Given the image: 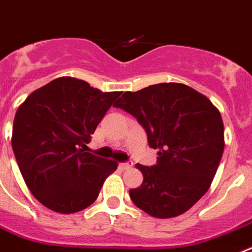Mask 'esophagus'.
<instances>
[{"label":"esophagus","instance_id":"obj_1","mask_svg":"<svg viewBox=\"0 0 252 252\" xmlns=\"http://www.w3.org/2000/svg\"><path fill=\"white\" fill-rule=\"evenodd\" d=\"M120 168H123V170H128V168H130L133 166L132 162H123V163H120Z\"/></svg>","mask_w":252,"mask_h":252}]
</instances>
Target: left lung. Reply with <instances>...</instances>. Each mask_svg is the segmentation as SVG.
<instances>
[{"instance_id": "8db88e82", "label": "left lung", "mask_w": 252, "mask_h": 252, "mask_svg": "<svg viewBox=\"0 0 252 252\" xmlns=\"http://www.w3.org/2000/svg\"><path fill=\"white\" fill-rule=\"evenodd\" d=\"M132 114L158 150L157 165L135 167L143 183L129 190L135 207L156 218L189 211L211 187L224 150L220 113L207 96L178 82L126 91L114 104Z\"/></svg>"}]
</instances>
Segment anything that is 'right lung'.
Instances as JSON below:
<instances>
[{
	"mask_svg": "<svg viewBox=\"0 0 252 252\" xmlns=\"http://www.w3.org/2000/svg\"><path fill=\"white\" fill-rule=\"evenodd\" d=\"M120 94L60 77L32 91L19 106L12 150L26 187L48 209L63 214L84 211L117 170L118 162L84 148Z\"/></svg>",
	"mask_w": 252,
	"mask_h": 252,
	"instance_id": "right-lung-1",
	"label": "right lung"
}]
</instances>
